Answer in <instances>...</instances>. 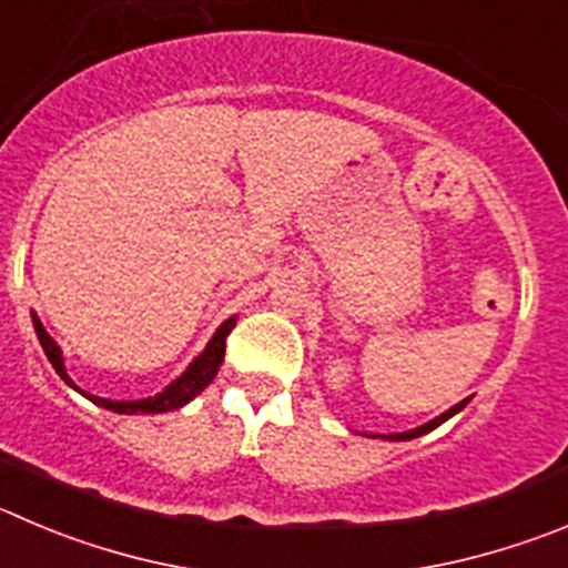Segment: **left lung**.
<instances>
[{
  "label": "left lung",
  "mask_w": 568,
  "mask_h": 568,
  "mask_svg": "<svg viewBox=\"0 0 568 568\" xmlns=\"http://www.w3.org/2000/svg\"><path fill=\"white\" fill-rule=\"evenodd\" d=\"M468 400H470V397H465V400H459L457 406H452V409H448V412H443V415H439V417H434V420L426 423V426H417V428H412V432H400V434H375V437L395 439V443H400V439H415V437H420V434L434 432V428H437V426H443V423L448 420V417H454L459 409H465V406H468Z\"/></svg>",
  "instance_id": "left-lung-1"
}]
</instances>
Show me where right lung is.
Returning <instances> with one entry per match:
<instances>
[{"label":"right lung","mask_w":568,"mask_h":568,"mask_svg":"<svg viewBox=\"0 0 568 568\" xmlns=\"http://www.w3.org/2000/svg\"><path fill=\"white\" fill-rule=\"evenodd\" d=\"M33 327H36V336H39L41 347H44L47 358H50L52 369L61 375L63 384H69L75 392H81V395L89 397L94 406H103V409L116 412V415H159V412L182 409L184 404H190V400H193L199 392H204V386H210V381L219 375L221 362H224L226 336H230L232 327H235V316H232V320H226L224 325L215 331V336L210 338V344L204 347V353H201V356H195L193 364H190V367L184 369L176 381H171V384L164 386L162 392H156L153 397H142V400H109V397H98V395H89V392H83L81 386H78L75 381L67 375L61 347H58L55 338L44 331V325H41V320L36 314H33Z\"/></svg>","instance_id":"right-lung-1"}]
</instances>
